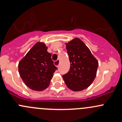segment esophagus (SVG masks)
<instances>
[{
    "instance_id": "34e87169",
    "label": "esophagus",
    "mask_w": 122,
    "mask_h": 122,
    "mask_svg": "<svg viewBox=\"0 0 122 122\" xmlns=\"http://www.w3.org/2000/svg\"><path fill=\"white\" fill-rule=\"evenodd\" d=\"M59 60H57V61H54V65H55L57 67L59 66Z\"/></svg>"
}]
</instances>
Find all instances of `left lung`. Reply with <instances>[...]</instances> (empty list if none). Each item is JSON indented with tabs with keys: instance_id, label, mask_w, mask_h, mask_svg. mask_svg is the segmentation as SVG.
<instances>
[{
	"instance_id": "obj_1",
	"label": "left lung",
	"mask_w": 122,
	"mask_h": 122,
	"mask_svg": "<svg viewBox=\"0 0 122 122\" xmlns=\"http://www.w3.org/2000/svg\"><path fill=\"white\" fill-rule=\"evenodd\" d=\"M70 68L63 76L67 87L74 91L87 88L97 75L98 61L80 39H73L66 44Z\"/></svg>"
}]
</instances>
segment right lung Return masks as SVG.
Returning <instances> with one entry per match:
<instances>
[{
  "mask_svg": "<svg viewBox=\"0 0 122 122\" xmlns=\"http://www.w3.org/2000/svg\"><path fill=\"white\" fill-rule=\"evenodd\" d=\"M44 42H38L20 61L19 71L25 84L34 91L48 87L57 67Z\"/></svg>",
  "mask_w": 122,
  "mask_h": 122,
  "instance_id": "right-lung-1",
  "label": "right lung"
}]
</instances>
